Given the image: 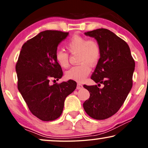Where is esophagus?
Returning a JSON list of instances; mask_svg holds the SVG:
<instances>
[{
	"mask_svg": "<svg viewBox=\"0 0 148 148\" xmlns=\"http://www.w3.org/2000/svg\"><path fill=\"white\" fill-rule=\"evenodd\" d=\"M83 88V85L81 84H77V90H80V89Z\"/></svg>",
	"mask_w": 148,
	"mask_h": 148,
	"instance_id": "1",
	"label": "esophagus"
}]
</instances>
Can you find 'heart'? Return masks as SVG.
<instances>
[{"label": "heart", "instance_id": "1", "mask_svg": "<svg viewBox=\"0 0 148 148\" xmlns=\"http://www.w3.org/2000/svg\"><path fill=\"white\" fill-rule=\"evenodd\" d=\"M71 53H78V65L74 66L66 71V77L69 79L82 82L91 72V66H94L100 58V48L98 44L94 40H88L82 36H75L65 44ZM56 62L62 68L69 65V54L62 50H56L54 54Z\"/></svg>", "mask_w": 148, "mask_h": 148}]
</instances>
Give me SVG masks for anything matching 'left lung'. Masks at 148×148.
<instances>
[{"mask_svg": "<svg viewBox=\"0 0 148 148\" xmlns=\"http://www.w3.org/2000/svg\"><path fill=\"white\" fill-rule=\"evenodd\" d=\"M85 35L94 38L100 46V58L91 79L104 86L84 85L90 96L83 106L90 117L104 120L118 112L126 100L133 86L135 61L126 42L110 30L101 28Z\"/></svg>", "mask_w": 148, "mask_h": 148, "instance_id": "1", "label": "left lung"}]
</instances>
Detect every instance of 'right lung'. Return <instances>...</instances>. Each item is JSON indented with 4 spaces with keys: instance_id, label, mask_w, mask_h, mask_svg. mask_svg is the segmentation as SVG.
I'll return each instance as SVG.
<instances>
[{
    "instance_id": "right-lung-1",
    "label": "right lung",
    "mask_w": 148,
    "mask_h": 148,
    "mask_svg": "<svg viewBox=\"0 0 148 148\" xmlns=\"http://www.w3.org/2000/svg\"><path fill=\"white\" fill-rule=\"evenodd\" d=\"M68 35L56 30L40 32L23 44L16 64L18 90L31 112L42 121L58 119L66 96L76 88L73 80L49 84L51 79L58 80L63 74L54 54Z\"/></svg>"
}]
</instances>
